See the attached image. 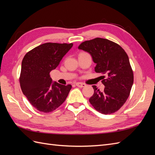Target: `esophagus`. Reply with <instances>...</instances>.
I'll return each instance as SVG.
<instances>
[{
  "mask_svg": "<svg viewBox=\"0 0 155 155\" xmlns=\"http://www.w3.org/2000/svg\"><path fill=\"white\" fill-rule=\"evenodd\" d=\"M76 85L77 87H84L86 86L85 84V83H76Z\"/></svg>",
  "mask_w": 155,
  "mask_h": 155,
  "instance_id": "obj_1",
  "label": "esophagus"
}]
</instances>
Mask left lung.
Segmentation results:
<instances>
[{
    "label": "left lung",
    "mask_w": 155,
    "mask_h": 155,
    "mask_svg": "<svg viewBox=\"0 0 155 155\" xmlns=\"http://www.w3.org/2000/svg\"><path fill=\"white\" fill-rule=\"evenodd\" d=\"M78 48L91 55L96 64V72L105 75L101 81L104 91L93 85L94 92L89 101L101 114L114 113L128 99L133 84V72L127 54L119 45L100 37L83 42Z\"/></svg>",
    "instance_id": "obj_1"
}]
</instances>
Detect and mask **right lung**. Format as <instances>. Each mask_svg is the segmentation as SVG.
Masks as SVG:
<instances>
[{"mask_svg": "<svg viewBox=\"0 0 155 155\" xmlns=\"http://www.w3.org/2000/svg\"><path fill=\"white\" fill-rule=\"evenodd\" d=\"M72 46V43H44L29 51L23 58L19 78L21 88L37 110L52 112L67 97L72 85L52 83L50 72L58 66Z\"/></svg>", "mask_w": 155, "mask_h": 155, "instance_id": "right-lung-1", "label": "right lung"}]
</instances>
